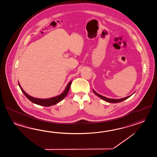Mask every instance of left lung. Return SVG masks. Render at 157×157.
I'll list each match as a JSON object with an SVG mask.
<instances>
[{
  "label": "left lung",
  "mask_w": 157,
  "mask_h": 157,
  "mask_svg": "<svg viewBox=\"0 0 157 157\" xmlns=\"http://www.w3.org/2000/svg\"><path fill=\"white\" fill-rule=\"evenodd\" d=\"M93 91H94V94H96L98 96L99 98H101L102 100H104V101L108 102H110V103H118V102H121V101H124V100H126L127 98H129L130 96H131L135 92L132 94L129 95V96H127V97H125V98H120V99H114V98H109L104 97V96H102L101 94H98L97 92H96L94 90H93Z\"/></svg>",
  "instance_id": "left-lung-1"
}]
</instances>
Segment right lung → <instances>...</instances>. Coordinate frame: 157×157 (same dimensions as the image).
I'll use <instances>...</instances> for the list:
<instances>
[{
	"label": "right lung",
	"mask_w": 157,
	"mask_h": 157,
	"mask_svg": "<svg viewBox=\"0 0 157 157\" xmlns=\"http://www.w3.org/2000/svg\"><path fill=\"white\" fill-rule=\"evenodd\" d=\"M72 83V81L70 82L69 83L67 84V86H66L64 91L61 94H59L57 96L54 97V98H45V99H41V98H35L32 97L31 96L29 95V94L26 93L24 90L22 89V88L21 87V85L20 83L18 82V86L20 88L22 92L24 93L25 96L28 98V99L30 101H32L33 103L35 104L39 105L40 106H50L52 105L57 104L58 102H59V101H61L64 98L66 97V95L67 94V93L69 92V91L70 90V86L71 84Z\"/></svg>",
	"instance_id": "obj_1"
}]
</instances>
